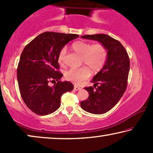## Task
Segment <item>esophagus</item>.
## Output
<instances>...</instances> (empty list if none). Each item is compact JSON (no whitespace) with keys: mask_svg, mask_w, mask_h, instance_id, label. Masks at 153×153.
<instances>
[{"mask_svg":"<svg viewBox=\"0 0 153 153\" xmlns=\"http://www.w3.org/2000/svg\"><path fill=\"white\" fill-rule=\"evenodd\" d=\"M74 89L75 90V91H79V90H80L81 88H80V87H79V86H77V85H74Z\"/></svg>","mask_w":153,"mask_h":153,"instance_id":"obj_1","label":"esophagus"}]
</instances>
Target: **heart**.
Masks as SVG:
<instances>
[{
  "mask_svg": "<svg viewBox=\"0 0 153 153\" xmlns=\"http://www.w3.org/2000/svg\"><path fill=\"white\" fill-rule=\"evenodd\" d=\"M72 49L81 56V62L86 65L93 72H97L103 68L107 59L106 47L100 43L91 45L85 41H76L72 45ZM66 49L62 48L58 53V62L63 65L65 60ZM91 71L87 67L71 68L65 73V78L76 84H80L88 78Z\"/></svg>",
  "mask_w": 153,
  "mask_h": 153,
  "instance_id": "b5f03b06",
  "label": "heart"
}]
</instances>
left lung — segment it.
Returning a JSON list of instances; mask_svg holds the SVG:
<instances>
[{
	"mask_svg": "<svg viewBox=\"0 0 153 153\" xmlns=\"http://www.w3.org/2000/svg\"><path fill=\"white\" fill-rule=\"evenodd\" d=\"M82 38L100 42L107 49V59L101 70L93 77L94 87H85L89 97L81 102L85 111L103 114L118 103L125 92L129 71V58L120 42L106 34L86 35Z\"/></svg>",
	"mask_w": 153,
	"mask_h": 153,
	"instance_id": "left-lung-1",
	"label": "left lung"
}]
</instances>
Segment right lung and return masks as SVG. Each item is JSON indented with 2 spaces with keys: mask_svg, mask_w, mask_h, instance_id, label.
<instances>
[{
  "mask_svg": "<svg viewBox=\"0 0 153 153\" xmlns=\"http://www.w3.org/2000/svg\"><path fill=\"white\" fill-rule=\"evenodd\" d=\"M79 37L45 32L23 50L17 68L19 88L24 103L35 114L45 116L56 111L62 94L74 89L72 83L60 81L63 75L58 71V57L66 44ZM49 81H54L52 87Z\"/></svg>",
  "mask_w": 153,
  "mask_h": 153,
  "instance_id": "right-lung-1",
  "label": "right lung"
}]
</instances>
